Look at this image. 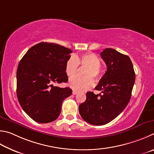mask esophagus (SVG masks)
<instances>
[{
	"instance_id": "1",
	"label": "esophagus",
	"mask_w": 154,
	"mask_h": 154,
	"mask_svg": "<svg viewBox=\"0 0 154 154\" xmlns=\"http://www.w3.org/2000/svg\"><path fill=\"white\" fill-rule=\"evenodd\" d=\"M72 94H73V95H75V94H77V91H73Z\"/></svg>"
}]
</instances>
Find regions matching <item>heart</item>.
Returning <instances> with one entry per match:
<instances>
[{
	"label": "heart",
	"instance_id": "obj_1",
	"mask_svg": "<svg viewBox=\"0 0 154 154\" xmlns=\"http://www.w3.org/2000/svg\"><path fill=\"white\" fill-rule=\"evenodd\" d=\"M79 66L86 67L83 71L85 76L72 77L69 80V87L78 91H87L94 85V78L96 80L101 79L103 68L101 64L100 58L95 53H85L80 56H70L66 63L65 71L69 77L76 74Z\"/></svg>",
	"mask_w": 154,
	"mask_h": 154
}]
</instances>
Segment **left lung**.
I'll use <instances>...</instances> for the list:
<instances>
[{"label": "left lung", "instance_id": "obj_1", "mask_svg": "<svg viewBox=\"0 0 154 154\" xmlns=\"http://www.w3.org/2000/svg\"><path fill=\"white\" fill-rule=\"evenodd\" d=\"M101 57L107 71L95 87L102 94L87 93V99L79 106L82 119L93 125H104L115 119L127 106L135 80L130 57L111 48L104 49Z\"/></svg>", "mask_w": 154, "mask_h": 154}]
</instances>
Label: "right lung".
Returning <instances> with one entry per match:
<instances>
[{"label":"right lung","mask_w":154,"mask_h":154,"mask_svg":"<svg viewBox=\"0 0 154 154\" xmlns=\"http://www.w3.org/2000/svg\"><path fill=\"white\" fill-rule=\"evenodd\" d=\"M72 51L55 43L40 42L27 51L17 70V95L23 111L39 123L55 120L61 103L72 95L69 87L54 84L67 82L66 63Z\"/></svg>","instance_id":"1"}]
</instances>
